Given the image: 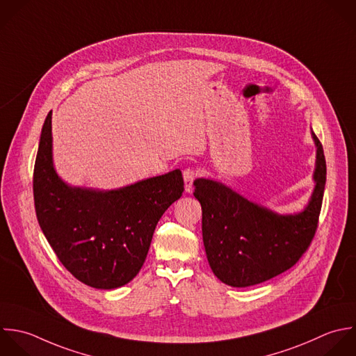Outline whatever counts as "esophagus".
<instances>
[{"instance_id": "esophagus-1", "label": "esophagus", "mask_w": 356, "mask_h": 356, "mask_svg": "<svg viewBox=\"0 0 356 356\" xmlns=\"http://www.w3.org/2000/svg\"><path fill=\"white\" fill-rule=\"evenodd\" d=\"M197 177V170L193 168H187L183 172V179H184V188L186 193H191L193 191V183Z\"/></svg>"}]
</instances>
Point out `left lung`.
Returning a JSON list of instances; mask_svg holds the SVG:
<instances>
[{"label":"left lung","mask_w":356,"mask_h":356,"mask_svg":"<svg viewBox=\"0 0 356 356\" xmlns=\"http://www.w3.org/2000/svg\"><path fill=\"white\" fill-rule=\"evenodd\" d=\"M316 145L315 187L307 207L282 215L229 186L200 177L194 197L202 208V240L213 275L232 287H250L289 270L309 247L322 209L326 184L323 147Z\"/></svg>","instance_id":"obj_1"}]
</instances>
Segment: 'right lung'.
<instances>
[{
  "mask_svg": "<svg viewBox=\"0 0 356 356\" xmlns=\"http://www.w3.org/2000/svg\"><path fill=\"white\" fill-rule=\"evenodd\" d=\"M52 112L33 175L38 225L60 264L81 283L113 290L140 272L156 223L184 191L180 169L115 190L65 183L52 161Z\"/></svg>",
  "mask_w": 356,
  "mask_h": 356,
  "instance_id": "obj_1",
  "label": "right lung"
}]
</instances>
